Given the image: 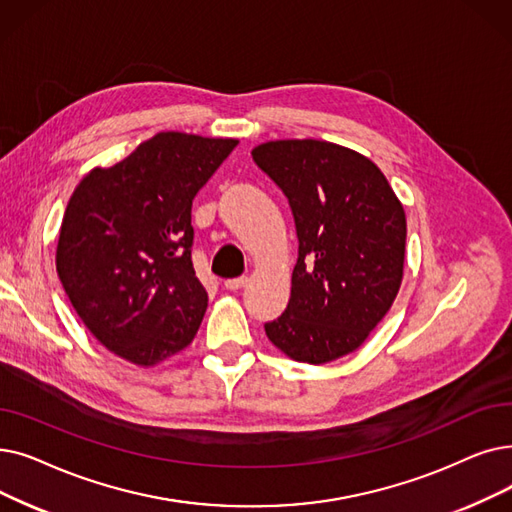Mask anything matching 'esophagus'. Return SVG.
I'll return each mask as SVG.
<instances>
[{"instance_id":"1","label":"esophagus","mask_w":512,"mask_h":512,"mask_svg":"<svg viewBox=\"0 0 512 512\" xmlns=\"http://www.w3.org/2000/svg\"><path fill=\"white\" fill-rule=\"evenodd\" d=\"M249 284V278L247 276H240V278H230L224 282V286L228 288V291H240L242 286Z\"/></svg>"}]
</instances>
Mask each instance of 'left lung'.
<instances>
[{
	"label": "left lung",
	"instance_id": "obj_1",
	"mask_svg": "<svg viewBox=\"0 0 512 512\" xmlns=\"http://www.w3.org/2000/svg\"><path fill=\"white\" fill-rule=\"evenodd\" d=\"M251 154L288 198L299 238L291 299L265 335L297 362L339 360L368 339L397 297L404 207L383 171L351 148L276 140Z\"/></svg>",
	"mask_w": 512,
	"mask_h": 512
}]
</instances>
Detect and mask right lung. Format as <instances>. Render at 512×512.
I'll use <instances>...</instances> for the list:
<instances>
[{"mask_svg":"<svg viewBox=\"0 0 512 512\" xmlns=\"http://www.w3.org/2000/svg\"><path fill=\"white\" fill-rule=\"evenodd\" d=\"M236 144L161 131L75 188L58 278L87 330L119 358L148 368L192 343L209 301L192 265V201Z\"/></svg>","mask_w":512,"mask_h":512,"instance_id":"right-lung-1","label":"right lung"}]
</instances>
